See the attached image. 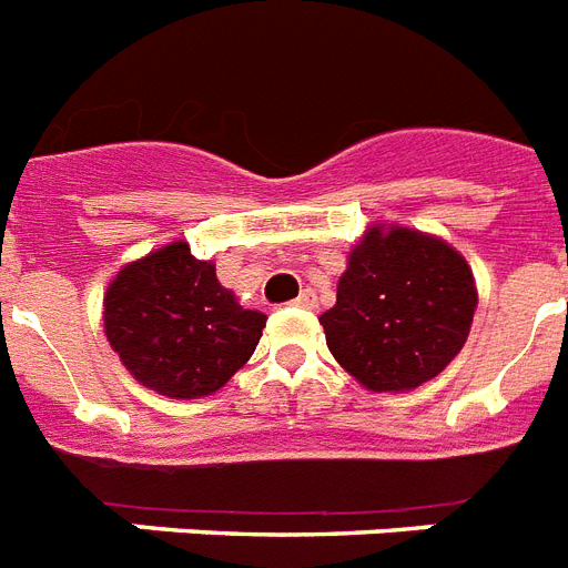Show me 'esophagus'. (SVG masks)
<instances>
[{"label": "esophagus", "mask_w": 568, "mask_h": 568, "mask_svg": "<svg viewBox=\"0 0 568 568\" xmlns=\"http://www.w3.org/2000/svg\"><path fill=\"white\" fill-rule=\"evenodd\" d=\"M296 305L305 307V311H313V307L320 305V302H316V293H313V290H305V293L296 298Z\"/></svg>", "instance_id": "obj_1"}]
</instances>
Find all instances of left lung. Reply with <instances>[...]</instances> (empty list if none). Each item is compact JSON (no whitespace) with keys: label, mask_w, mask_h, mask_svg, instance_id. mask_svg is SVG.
Wrapping results in <instances>:
<instances>
[{"label":"left lung","mask_w":568,"mask_h":568,"mask_svg":"<svg viewBox=\"0 0 568 568\" xmlns=\"http://www.w3.org/2000/svg\"><path fill=\"white\" fill-rule=\"evenodd\" d=\"M469 263L437 237L372 229L348 255L337 305L320 316L331 355L375 393L437 378L469 337Z\"/></svg>","instance_id":"left-lung-1"}]
</instances>
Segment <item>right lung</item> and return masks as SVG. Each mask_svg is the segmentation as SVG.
I'll return each mask as SVG.
<instances>
[{"mask_svg": "<svg viewBox=\"0 0 568 568\" xmlns=\"http://www.w3.org/2000/svg\"><path fill=\"white\" fill-rule=\"evenodd\" d=\"M266 316L243 311L216 266L170 243L129 263L104 293V334L125 369L170 398L211 396L252 357Z\"/></svg>", "mask_w": 568, "mask_h": 568, "instance_id": "1", "label": "right lung"}]
</instances>
